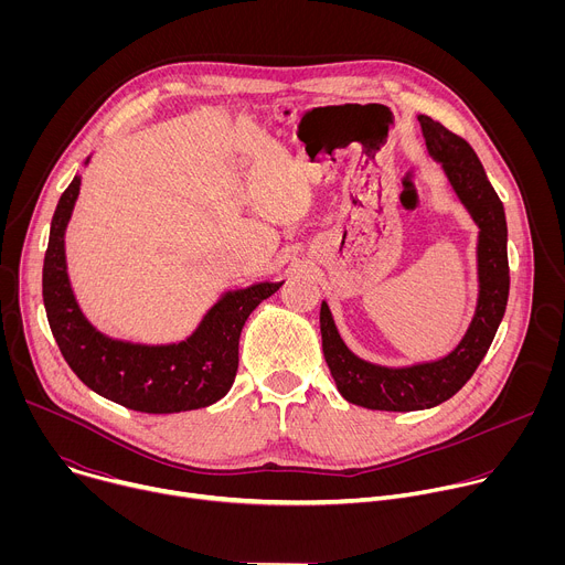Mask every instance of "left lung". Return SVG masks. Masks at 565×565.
I'll return each instance as SVG.
<instances>
[{
    "label": "left lung",
    "mask_w": 565,
    "mask_h": 565,
    "mask_svg": "<svg viewBox=\"0 0 565 565\" xmlns=\"http://www.w3.org/2000/svg\"><path fill=\"white\" fill-rule=\"evenodd\" d=\"M429 156L478 227L476 277L478 297L469 327L458 347L440 360L412 366H382L355 355L342 340L327 301L319 308L321 349L338 384L351 405L373 412H423L456 395L486 358L510 295L508 223L505 210L488 181L476 151L429 116H418Z\"/></svg>",
    "instance_id": "obj_1"
}]
</instances>
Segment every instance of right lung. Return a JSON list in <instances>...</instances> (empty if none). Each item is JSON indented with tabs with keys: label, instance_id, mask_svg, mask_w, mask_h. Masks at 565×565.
Wrapping results in <instances>:
<instances>
[{
	"label": "right lung",
	"instance_id": "1",
	"mask_svg": "<svg viewBox=\"0 0 565 565\" xmlns=\"http://www.w3.org/2000/svg\"><path fill=\"white\" fill-rule=\"evenodd\" d=\"M92 163L87 156L85 168ZM83 185L75 174L57 201L42 270V297L53 338L71 371L98 395L142 414H179L214 405L236 375L238 338L250 312L284 281L225 290L179 342L142 344L96 329L79 308L66 266V227Z\"/></svg>",
	"mask_w": 565,
	"mask_h": 565
}]
</instances>
